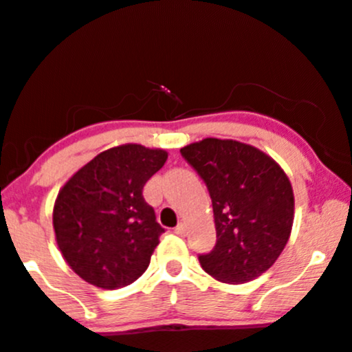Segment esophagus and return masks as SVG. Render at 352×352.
Returning a JSON list of instances; mask_svg holds the SVG:
<instances>
[{
    "label": "esophagus",
    "mask_w": 352,
    "mask_h": 352,
    "mask_svg": "<svg viewBox=\"0 0 352 352\" xmlns=\"http://www.w3.org/2000/svg\"><path fill=\"white\" fill-rule=\"evenodd\" d=\"M173 232H175L179 236H185V233H187V225H185V223H179V225H177V227H175V230H173Z\"/></svg>",
    "instance_id": "obj_1"
}]
</instances>
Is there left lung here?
<instances>
[{"label":"left lung","instance_id":"left-lung-1","mask_svg":"<svg viewBox=\"0 0 352 352\" xmlns=\"http://www.w3.org/2000/svg\"><path fill=\"white\" fill-rule=\"evenodd\" d=\"M182 155L207 184L217 245L200 254L201 268L221 283H248L278 260L294 218L292 182L270 155L250 144L208 139Z\"/></svg>","mask_w":352,"mask_h":352}]
</instances>
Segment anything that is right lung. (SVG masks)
<instances>
[{
    "label": "right lung",
    "instance_id": "1",
    "mask_svg": "<svg viewBox=\"0 0 352 352\" xmlns=\"http://www.w3.org/2000/svg\"><path fill=\"white\" fill-rule=\"evenodd\" d=\"M167 157L162 148L117 145L80 167L59 190L52 210L56 243L84 281L117 289L147 270L165 230L142 190Z\"/></svg>",
    "mask_w": 352,
    "mask_h": 352
}]
</instances>
